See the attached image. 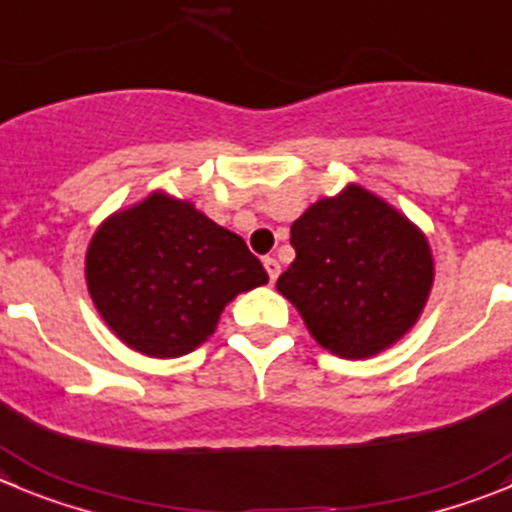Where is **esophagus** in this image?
Returning a JSON list of instances; mask_svg holds the SVG:
<instances>
[{"label": "esophagus", "instance_id": "34e87169", "mask_svg": "<svg viewBox=\"0 0 512 512\" xmlns=\"http://www.w3.org/2000/svg\"><path fill=\"white\" fill-rule=\"evenodd\" d=\"M262 265H265L270 283H275V280H278V275H280V262L275 260V257H265V260H262Z\"/></svg>", "mask_w": 512, "mask_h": 512}]
</instances>
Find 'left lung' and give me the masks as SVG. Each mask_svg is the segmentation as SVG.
Wrapping results in <instances>:
<instances>
[{"label":"left lung","mask_w":512,"mask_h":512,"mask_svg":"<svg viewBox=\"0 0 512 512\" xmlns=\"http://www.w3.org/2000/svg\"><path fill=\"white\" fill-rule=\"evenodd\" d=\"M295 260L278 293L318 346L371 358L407 336L434 285L427 234L358 184L310 204L290 227Z\"/></svg>","instance_id":"8db88e82"}]
</instances>
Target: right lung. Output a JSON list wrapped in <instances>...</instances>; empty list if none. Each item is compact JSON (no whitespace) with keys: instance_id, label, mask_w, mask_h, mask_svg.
<instances>
[{"instance_id":"right-lung-1","label":"right lung","mask_w":512,"mask_h":512,"mask_svg":"<svg viewBox=\"0 0 512 512\" xmlns=\"http://www.w3.org/2000/svg\"><path fill=\"white\" fill-rule=\"evenodd\" d=\"M85 283L103 323L133 351L179 358L217 331L240 293L267 283L240 234L164 189L95 229Z\"/></svg>"}]
</instances>
